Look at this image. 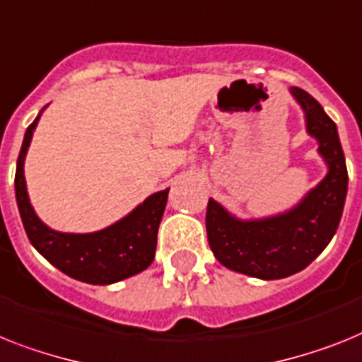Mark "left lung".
Returning a JSON list of instances; mask_svg holds the SVG:
<instances>
[{
	"mask_svg": "<svg viewBox=\"0 0 362 362\" xmlns=\"http://www.w3.org/2000/svg\"><path fill=\"white\" fill-rule=\"evenodd\" d=\"M291 93L305 112L308 132L318 139L327 163L326 178L287 214L259 221H239L209 199L206 232L211 252L226 269L261 279L296 274L335 235L348 191V169L337 124L315 97L293 86Z\"/></svg>",
	"mask_w": 362,
	"mask_h": 362,
	"instance_id": "8db88e82",
	"label": "left lung"
}]
</instances>
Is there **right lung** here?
<instances>
[{
  "label": "right lung",
  "instance_id": "obj_1",
  "mask_svg": "<svg viewBox=\"0 0 362 362\" xmlns=\"http://www.w3.org/2000/svg\"><path fill=\"white\" fill-rule=\"evenodd\" d=\"M42 114V112H40ZM40 114L29 124L23 138L16 163V202L27 238L64 274L92 285H108L138 274L147 269L156 252L158 226L162 221L169 189L158 191L144 200V204L101 232L93 233H62L45 226L36 217L29 202L23 176V162L33 130L36 129Z\"/></svg>",
  "mask_w": 362,
  "mask_h": 362
}]
</instances>
